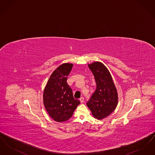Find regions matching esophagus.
I'll return each instance as SVG.
<instances>
[{
	"instance_id": "obj_1",
	"label": "esophagus",
	"mask_w": 155,
	"mask_h": 155,
	"mask_svg": "<svg viewBox=\"0 0 155 155\" xmlns=\"http://www.w3.org/2000/svg\"><path fill=\"white\" fill-rule=\"evenodd\" d=\"M80 102L81 103H84V98L83 97H80Z\"/></svg>"
}]
</instances>
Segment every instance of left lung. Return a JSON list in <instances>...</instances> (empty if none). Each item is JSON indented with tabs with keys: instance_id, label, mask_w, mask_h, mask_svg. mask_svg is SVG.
Instances as JSON below:
<instances>
[{
	"instance_id": "obj_1",
	"label": "left lung",
	"mask_w": 155,
	"mask_h": 155,
	"mask_svg": "<svg viewBox=\"0 0 155 155\" xmlns=\"http://www.w3.org/2000/svg\"><path fill=\"white\" fill-rule=\"evenodd\" d=\"M94 74L96 88L87 103L94 117L102 120L114 110L118 103V94L110 73L103 63L95 61L89 64Z\"/></svg>"
}]
</instances>
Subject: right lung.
I'll return each instance as SVG.
<instances>
[{"label":"right lung","mask_w":155,"mask_h":155,"mask_svg":"<svg viewBox=\"0 0 155 155\" xmlns=\"http://www.w3.org/2000/svg\"><path fill=\"white\" fill-rule=\"evenodd\" d=\"M73 66L71 63L59 66L51 75L44 91L45 109L57 122H64L71 118L80 103L78 99H74L72 89L67 83V77Z\"/></svg>","instance_id":"obj_1"}]
</instances>
